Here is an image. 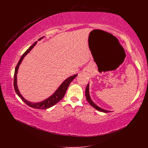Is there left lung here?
<instances>
[{
  "label": "left lung",
  "mask_w": 148,
  "mask_h": 148,
  "mask_svg": "<svg viewBox=\"0 0 148 148\" xmlns=\"http://www.w3.org/2000/svg\"><path fill=\"white\" fill-rule=\"evenodd\" d=\"M85 95H86V98L88 101L89 102V103L90 104V106H92L93 107L95 108V109H97L98 111H100L101 112H104V113H108V112H110V111H108L106 110L103 109L102 108H100L99 107H98L97 105H96L94 102L92 101V100L91 99V98L90 97L89 95V83L88 84L86 88V90H85Z\"/></svg>",
  "instance_id": "obj_1"
}]
</instances>
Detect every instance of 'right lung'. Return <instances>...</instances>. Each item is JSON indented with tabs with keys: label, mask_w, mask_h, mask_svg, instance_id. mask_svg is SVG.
<instances>
[{
	"label": "right lung",
	"mask_w": 148,
	"mask_h": 148,
	"mask_svg": "<svg viewBox=\"0 0 148 148\" xmlns=\"http://www.w3.org/2000/svg\"><path fill=\"white\" fill-rule=\"evenodd\" d=\"M43 38H44V36L40 38L38 40V41H40ZM36 43H37V41L35 42L32 45H31L30 47L24 53H23L19 62H18L16 67H15V72H14V89L15 90V92H16L17 95L23 101H24L27 105H28L29 106L32 107V108H38V109H47V108H49L51 107L52 106H54L56 104H57L59 101H60L62 98H63L68 86H69L70 83H71V82L74 79V78H75L77 74H74V75L70 76L69 77H68V78H67L65 80H64L63 82V83H62L60 85V86L58 88V89L55 92H54V93L52 95L49 97L48 98L45 99V100L42 101H41L40 103H32V102H30V101H29L26 100L25 98H24V97H23L21 95L20 92L17 87L18 70V68L21 63L22 60H23V59H24V58L27 55V53H29L30 52V51L34 47V46L36 44Z\"/></svg>",
	"instance_id": "add662e5"
}]
</instances>
